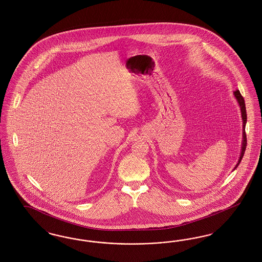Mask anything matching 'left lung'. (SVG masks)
Instances as JSON below:
<instances>
[{
    "label": "left lung",
    "instance_id": "1",
    "mask_svg": "<svg viewBox=\"0 0 262 262\" xmlns=\"http://www.w3.org/2000/svg\"><path fill=\"white\" fill-rule=\"evenodd\" d=\"M235 95V98L238 102V104L240 106V110H241V116L242 120H243V140H242V147H241V154H240V158L238 160V163L237 165L235 166L234 169H236L237 167L240 165L241 163L242 159L243 156L245 154V151H246V147H247V136H246V124H247V112H246V104H245V100H244V97L242 96L240 92L238 90H236L234 93ZM233 169V170H234Z\"/></svg>",
    "mask_w": 262,
    "mask_h": 262
}]
</instances>
